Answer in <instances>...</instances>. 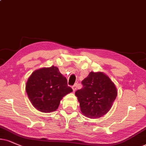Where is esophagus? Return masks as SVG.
<instances>
[{
	"label": "esophagus",
	"mask_w": 146,
	"mask_h": 146,
	"mask_svg": "<svg viewBox=\"0 0 146 146\" xmlns=\"http://www.w3.org/2000/svg\"><path fill=\"white\" fill-rule=\"evenodd\" d=\"M72 89H73V92H75L77 90V84H75L74 86L72 87Z\"/></svg>",
	"instance_id": "esophagus-1"
}]
</instances>
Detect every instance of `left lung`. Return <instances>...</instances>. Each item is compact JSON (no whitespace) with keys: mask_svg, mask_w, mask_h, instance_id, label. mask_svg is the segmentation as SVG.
I'll return each mask as SVG.
<instances>
[{"mask_svg":"<svg viewBox=\"0 0 146 146\" xmlns=\"http://www.w3.org/2000/svg\"><path fill=\"white\" fill-rule=\"evenodd\" d=\"M83 88L75 92L81 111L86 117L98 119L111 108L117 96V89L103 72H90L82 81Z\"/></svg>","mask_w":146,"mask_h":146,"instance_id":"1","label":"left lung"}]
</instances>
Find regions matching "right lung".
<instances>
[{
  "mask_svg": "<svg viewBox=\"0 0 146 146\" xmlns=\"http://www.w3.org/2000/svg\"><path fill=\"white\" fill-rule=\"evenodd\" d=\"M25 90L34 108L45 113L55 111L62 98L73 92L68 86L67 78L54 66L33 72L27 79Z\"/></svg>",
  "mask_w": 146,
  "mask_h": 146,
  "instance_id": "1",
  "label": "right lung"
}]
</instances>
